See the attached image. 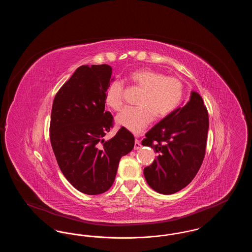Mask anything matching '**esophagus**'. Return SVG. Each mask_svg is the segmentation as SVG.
<instances>
[{
    "label": "esophagus",
    "instance_id": "esophagus-1",
    "mask_svg": "<svg viewBox=\"0 0 252 252\" xmlns=\"http://www.w3.org/2000/svg\"><path fill=\"white\" fill-rule=\"evenodd\" d=\"M142 147V144L140 143V141L138 140V139H136L135 140V144H134V149L135 150H138V149H140Z\"/></svg>",
    "mask_w": 252,
    "mask_h": 252
}]
</instances>
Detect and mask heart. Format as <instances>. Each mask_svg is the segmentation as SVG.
Segmentation results:
<instances>
[{
	"mask_svg": "<svg viewBox=\"0 0 252 252\" xmlns=\"http://www.w3.org/2000/svg\"><path fill=\"white\" fill-rule=\"evenodd\" d=\"M129 79L133 84L143 89L138 105L140 107L124 108L116 116V123L126 129L139 134L151 123L153 115L162 118L180 105L183 96V85L180 79L165 76L152 69H140L132 72ZM106 104L119 110L124 102V85L116 80L108 85Z\"/></svg>",
	"mask_w": 252,
	"mask_h": 252,
	"instance_id": "obj_1",
	"label": "heart"
}]
</instances>
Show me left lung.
I'll list each match as a JSON object with an SVG mask.
<instances>
[{
  "instance_id": "1",
  "label": "left lung",
  "mask_w": 252,
  "mask_h": 252,
  "mask_svg": "<svg viewBox=\"0 0 252 252\" xmlns=\"http://www.w3.org/2000/svg\"><path fill=\"white\" fill-rule=\"evenodd\" d=\"M209 129L203 99L192 92L190 100L176 108L145 134L142 144L158 153L144 168V178L156 192L171 194L186 187L202 164Z\"/></svg>"
}]
</instances>
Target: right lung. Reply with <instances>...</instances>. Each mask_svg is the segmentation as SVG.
Listing matches in <instances>:
<instances>
[{
	"instance_id": "add662e5",
	"label": "right lung",
	"mask_w": 252,
	"mask_h": 252,
	"mask_svg": "<svg viewBox=\"0 0 252 252\" xmlns=\"http://www.w3.org/2000/svg\"><path fill=\"white\" fill-rule=\"evenodd\" d=\"M112 69L107 64L83 65L55 96L50 140L64 177L79 192L99 194L113 184L121 158L134 147V136L125 127L108 141L113 126L105 110V95Z\"/></svg>"
}]
</instances>
